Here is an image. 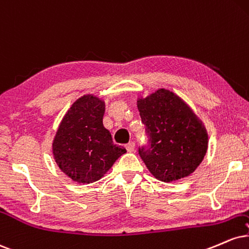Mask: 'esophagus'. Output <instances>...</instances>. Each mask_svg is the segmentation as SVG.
<instances>
[{
	"instance_id": "34e87169",
	"label": "esophagus",
	"mask_w": 249,
	"mask_h": 249,
	"mask_svg": "<svg viewBox=\"0 0 249 249\" xmlns=\"http://www.w3.org/2000/svg\"><path fill=\"white\" fill-rule=\"evenodd\" d=\"M125 149H127V151H129V153H133L134 150H135V142H129L127 145H125Z\"/></svg>"
}]
</instances>
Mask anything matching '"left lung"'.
I'll list each match as a JSON object with an SVG mask.
<instances>
[{"mask_svg":"<svg viewBox=\"0 0 249 249\" xmlns=\"http://www.w3.org/2000/svg\"><path fill=\"white\" fill-rule=\"evenodd\" d=\"M137 107L147 135L139 155L149 171L162 182L188 177L207 150L201 122L179 96L165 89L139 99Z\"/></svg>","mask_w":249,"mask_h":249,"instance_id":"8db88e82","label":"left lung"}]
</instances>
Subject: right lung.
<instances>
[{"label":"right lung","instance_id":"right-lung-1","mask_svg":"<svg viewBox=\"0 0 249 249\" xmlns=\"http://www.w3.org/2000/svg\"><path fill=\"white\" fill-rule=\"evenodd\" d=\"M105 104L93 95H84L65 114L53 141L57 164L69 177L93 183L106 174L125 149L114 144L102 124Z\"/></svg>","mask_w":249,"mask_h":249}]
</instances>
